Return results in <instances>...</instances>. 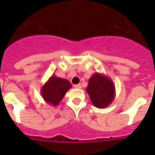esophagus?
<instances>
[{"instance_id":"1","label":"esophagus","mask_w":155,"mask_h":155,"mask_svg":"<svg viewBox=\"0 0 155 155\" xmlns=\"http://www.w3.org/2000/svg\"><path fill=\"white\" fill-rule=\"evenodd\" d=\"M74 87H75V88H78V89H81V84H75Z\"/></svg>"}]
</instances>
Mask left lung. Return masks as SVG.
I'll return each instance as SVG.
<instances>
[{"label":"left lung","mask_w":155,"mask_h":155,"mask_svg":"<svg viewBox=\"0 0 155 155\" xmlns=\"http://www.w3.org/2000/svg\"><path fill=\"white\" fill-rule=\"evenodd\" d=\"M86 91L93 105L99 109L109 106L116 96V90L112 79L98 72L89 78Z\"/></svg>","instance_id":"8db88e82"}]
</instances>
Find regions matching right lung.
<instances>
[{"instance_id":"obj_1","label":"right lung","mask_w":155,"mask_h":155,"mask_svg":"<svg viewBox=\"0 0 155 155\" xmlns=\"http://www.w3.org/2000/svg\"><path fill=\"white\" fill-rule=\"evenodd\" d=\"M71 86L68 80L53 74L41 87V94L46 103L57 106Z\"/></svg>"}]
</instances>
